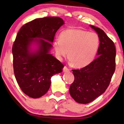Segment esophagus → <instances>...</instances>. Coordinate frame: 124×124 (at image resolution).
I'll use <instances>...</instances> for the list:
<instances>
[{"mask_svg":"<svg viewBox=\"0 0 124 124\" xmlns=\"http://www.w3.org/2000/svg\"><path fill=\"white\" fill-rule=\"evenodd\" d=\"M63 71L64 72H69L70 71V69H68L67 67H66V66H65L63 68Z\"/></svg>","mask_w":124,"mask_h":124,"instance_id":"1","label":"esophagus"}]
</instances>
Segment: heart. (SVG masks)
Listing matches in <instances>:
<instances>
[{"mask_svg":"<svg viewBox=\"0 0 124 124\" xmlns=\"http://www.w3.org/2000/svg\"><path fill=\"white\" fill-rule=\"evenodd\" d=\"M60 39L55 40L54 46L58 55H66L71 65L83 67L94 60L100 45L98 34L81 29H69L61 32Z\"/></svg>","mask_w":124,"mask_h":124,"instance_id":"b5f03b06","label":"heart"}]
</instances>
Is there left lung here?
Here are the masks:
<instances>
[{
  "instance_id": "1",
  "label": "left lung",
  "mask_w": 124,
  "mask_h": 124,
  "mask_svg": "<svg viewBox=\"0 0 124 124\" xmlns=\"http://www.w3.org/2000/svg\"><path fill=\"white\" fill-rule=\"evenodd\" d=\"M100 39L98 58L80 69L73 70L74 81L69 93L75 101L89 103L105 91L115 70L116 49L112 40L100 28L90 25Z\"/></svg>"
}]
</instances>
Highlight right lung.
<instances>
[{
    "instance_id": "right-lung-1",
    "label": "right lung",
    "mask_w": 124,
    "mask_h": 124,
    "mask_svg": "<svg viewBox=\"0 0 124 124\" xmlns=\"http://www.w3.org/2000/svg\"><path fill=\"white\" fill-rule=\"evenodd\" d=\"M64 20L58 16L35 19L25 24L16 35L12 53L15 77L24 94L39 98L50 88L51 78L61 73L64 65L49 53L54 37ZM38 44L35 52L30 46Z\"/></svg>"
}]
</instances>
